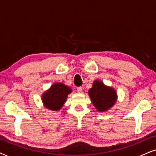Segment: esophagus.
<instances>
[{
	"label": "esophagus",
	"instance_id": "esophagus-1",
	"mask_svg": "<svg viewBox=\"0 0 156 156\" xmlns=\"http://www.w3.org/2000/svg\"><path fill=\"white\" fill-rule=\"evenodd\" d=\"M77 91H78V93H82L83 92L82 87H78V88H77Z\"/></svg>",
	"mask_w": 156,
	"mask_h": 156
}]
</instances>
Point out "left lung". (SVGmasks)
Returning a JSON list of instances; mask_svg holds the SVG:
<instances>
[{
    "label": "left lung",
    "instance_id": "1",
    "mask_svg": "<svg viewBox=\"0 0 156 156\" xmlns=\"http://www.w3.org/2000/svg\"><path fill=\"white\" fill-rule=\"evenodd\" d=\"M88 95L96 109L100 112L107 111L117 101V93L113 88L106 86L100 80H94Z\"/></svg>",
    "mask_w": 156,
    "mask_h": 156
}]
</instances>
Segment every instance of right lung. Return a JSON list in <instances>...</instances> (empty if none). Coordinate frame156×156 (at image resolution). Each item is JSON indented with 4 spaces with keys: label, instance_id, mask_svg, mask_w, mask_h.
I'll return each instance as SVG.
<instances>
[{
    "label": "right lung",
    "instance_id": "1",
    "mask_svg": "<svg viewBox=\"0 0 156 156\" xmlns=\"http://www.w3.org/2000/svg\"><path fill=\"white\" fill-rule=\"evenodd\" d=\"M71 92L72 89L69 86L62 83H56L42 94V102L48 109L58 112L64 105L68 94Z\"/></svg>",
    "mask_w": 156,
    "mask_h": 156
}]
</instances>
